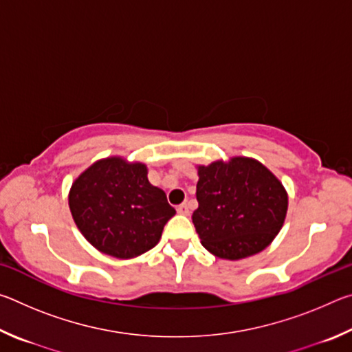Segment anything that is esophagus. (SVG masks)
Returning a JSON list of instances; mask_svg holds the SVG:
<instances>
[{
  "label": "esophagus",
  "instance_id": "34e87169",
  "mask_svg": "<svg viewBox=\"0 0 352 352\" xmlns=\"http://www.w3.org/2000/svg\"><path fill=\"white\" fill-rule=\"evenodd\" d=\"M177 212L178 214H183V216H189V208L186 204H182L177 206Z\"/></svg>",
  "mask_w": 352,
  "mask_h": 352
}]
</instances>
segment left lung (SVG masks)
Listing matches in <instances>:
<instances>
[{
	"label": "left lung",
	"mask_w": 352,
	"mask_h": 352,
	"mask_svg": "<svg viewBox=\"0 0 352 352\" xmlns=\"http://www.w3.org/2000/svg\"><path fill=\"white\" fill-rule=\"evenodd\" d=\"M195 195V231L208 252L222 259L262 252L279 233L287 212L283 184L252 158L199 166Z\"/></svg>",
	"instance_id": "1"
}]
</instances>
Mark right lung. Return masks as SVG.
<instances>
[{
    "mask_svg": "<svg viewBox=\"0 0 352 352\" xmlns=\"http://www.w3.org/2000/svg\"><path fill=\"white\" fill-rule=\"evenodd\" d=\"M69 210L85 239L99 252L129 259L157 245L175 210L163 189L147 180L144 164L107 158L73 183Z\"/></svg>",
    "mask_w": 352,
    "mask_h": 352,
    "instance_id": "right-lung-1",
    "label": "right lung"
}]
</instances>
